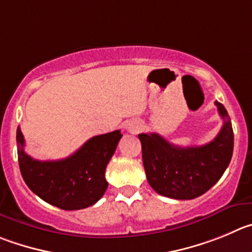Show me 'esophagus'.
Returning a JSON list of instances; mask_svg holds the SVG:
<instances>
[{
    "label": "esophagus",
    "mask_w": 252,
    "mask_h": 252,
    "mask_svg": "<svg viewBox=\"0 0 252 252\" xmlns=\"http://www.w3.org/2000/svg\"><path fill=\"white\" fill-rule=\"evenodd\" d=\"M126 130L131 134H138L140 130H142V126H140L139 122L131 121L126 124Z\"/></svg>",
    "instance_id": "1"
}]
</instances>
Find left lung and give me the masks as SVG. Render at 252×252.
<instances>
[{
    "label": "left lung",
    "instance_id": "left-lung-1",
    "mask_svg": "<svg viewBox=\"0 0 252 252\" xmlns=\"http://www.w3.org/2000/svg\"><path fill=\"white\" fill-rule=\"evenodd\" d=\"M224 119L215 139L201 147H178L157 133L139 134L143 164L150 187L163 196L190 200L219 182L234 150V131L227 110L215 102Z\"/></svg>",
    "mask_w": 252,
    "mask_h": 252
}]
</instances>
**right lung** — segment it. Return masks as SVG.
Instances as JSON below:
<instances>
[{
  "mask_svg": "<svg viewBox=\"0 0 252 252\" xmlns=\"http://www.w3.org/2000/svg\"><path fill=\"white\" fill-rule=\"evenodd\" d=\"M122 137L121 130L97 135L68 158L41 161L25 153V138L18 126L16 139L23 180L34 194L51 205L63 210L88 208L107 190L105 168Z\"/></svg>",
  "mask_w": 252,
  "mask_h": 252,
  "instance_id": "1",
  "label": "right lung"
}]
</instances>
